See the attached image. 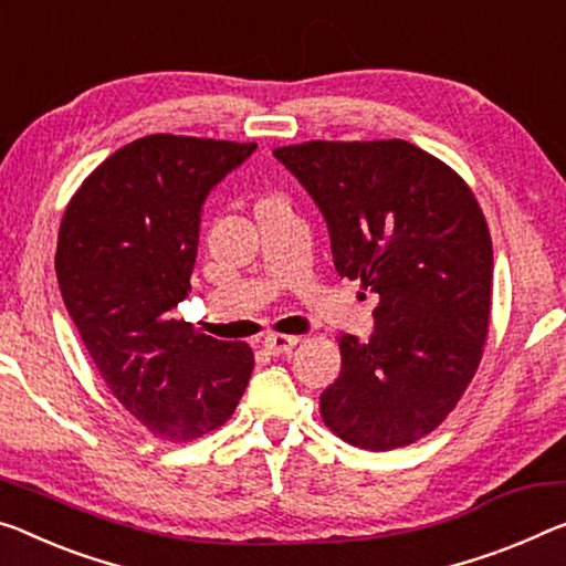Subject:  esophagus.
Returning a JSON list of instances; mask_svg holds the SVG:
<instances>
[{
	"mask_svg": "<svg viewBox=\"0 0 566 566\" xmlns=\"http://www.w3.org/2000/svg\"><path fill=\"white\" fill-rule=\"evenodd\" d=\"M295 344H298V336H283V334H271V336H265V342H263L265 352L275 354V356L289 354Z\"/></svg>",
	"mask_w": 566,
	"mask_h": 566,
	"instance_id": "esophagus-1",
	"label": "esophagus"
}]
</instances>
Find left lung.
Segmentation results:
<instances>
[{"mask_svg":"<svg viewBox=\"0 0 566 566\" xmlns=\"http://www.w3.org/2000/svg\"><path fill=\"white\" fill-rule=\"evenodd\" d=\"M273 154L324 214L336 273L379 295L369 342L338 338L321 417L356 448L410 446L453 412L489 336L493 248L478 199L402 138Z\"/></svg>","mask_w":566,"mask_h":566,"instance_id":"1","label":"left lung"}]
</instances>
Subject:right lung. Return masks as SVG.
<instances>
[{
  "label": "right lung",
  "mask_w": 566,
  "mask_h": 566,
  "mask_svg": "<svg viewBox=\"0 0 566 566\" xmlns=\"http://www.w3.org/2000/svg\"><path fill=\"white\" fill-rule=\"evenodd\" d=\"M258 144L154 134L95 167L60 222V293L113 397L156 438L230 420L255 367L248 344L197 334L171 311L192 291L202 205Z\"/></svg>",
  "instance_id": "right-lung-1"
}]
</instances>
